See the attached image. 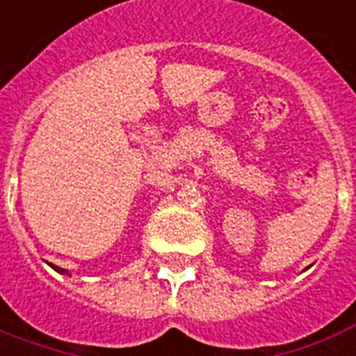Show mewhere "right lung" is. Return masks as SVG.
<instances>
[{"label":"right lung","mask_w":356,"mask_h":356,"mask_svg":"<svg viewBox=\"0 0 356 356\" xmlns=\"http://www.w3.org/2000/svg\"><path fill=\"white\" fill-rule=\"evenodd\" d=\"M53 268H55L56 270V272H58V274H67V275H70V272H67V270H64V268H60V266H53Z\"/></svg>","instance_id":"obj_1"}]
</instances>
